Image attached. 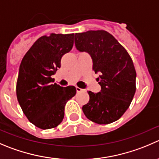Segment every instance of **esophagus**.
I'll use <instances>...</instances> for the list:
<instances>
[{"label": "esophagus", "mask_w": 159, "mask_h": 159, "mask_svg": "<svg viewBox=\"0 0 159 159\" xmlns=\"http://www.w3.org/2000/svg\"><path fill=\"white\" fill-rule=\"evenodd\" d=\"M76 91H77V92H83V91H84V89H81V88H79V87H76Z\"/></svg>", "instance_id": "34e87169"}]
</instances>
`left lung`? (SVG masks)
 <instances>
[{
	"mask_svg": "<svg viewBox=\"0 0 159 159\" xmlns=\"http://www.w3.org/2000/svg\"><path fill=\"white\" fill-rule=\"evenodd\" d=\"M76 48L87 52L92 69L99 73L98 93L88 92L89 101L82 106L89 120L98 124L116 121L127 111L136 92V70L124 47L108 32L88 31L75 35Z\"/></svg>",
	"mask_w": 159,
	"mask_h": 159,
	"instance_id": "1",
	"label": "left lung"
}]
</instances>
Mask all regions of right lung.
<instances>
[{
	"instance_id": "1",
	"label": "right lung",
	"mask_w": 159,
	"mask_h": 159,
	"mask_svg": "<svg viewBox=\"0 0 159 159\" xmlns=\"http://www.w3.org/2000/svg\"><path fill=\"white\" fill-rule=\"evenodd\" d=\"M73 45L74 33L43 35L34 43L20 64L17 98L28 120L39 128L57 127L64 119L66 103L76 94L75 86L61 87L53 84L51 78Z\"/></svg>"
}]
</instances>
